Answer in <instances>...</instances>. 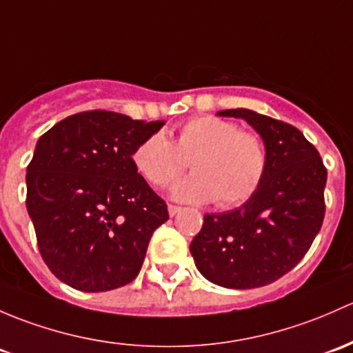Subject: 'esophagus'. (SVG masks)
Listing matches in <instances>:
<instances>
[{"label": "esophagus", "instance_id": "1", "mask_svg": "<svg viewBox=\"0 0 353 353\" xmlns=\"http://www.w3.org/2000/svg\"><path fill=\"white\" fill-rule=\"evenodd\" d=\"M167 210H169V214H170V216H176V214L179 213V211L183 210V208H181V206H176V205H169V206H167Z\"/></svg>", "mask_w": 353, "mask_h": 353}]
</instances>
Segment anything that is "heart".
Returning a JSON list of instances; mask_svg holds the SVG:
<instances>
[{
  "mask_svg": "<svg viewBox=\"0 0 353 353\" xmlns=\"http://www.w3.org/2000/svg\"><path fill=\"white\" fill-rule=\"evenodd\" d=\"M188 161L194 174L172 188L174 198L232 208L247 201L264 181L267 148L257 133L206 114L179 128L176 145L164 133H154L133 152L137 170L159 188L170 186Z\"/></svg>",
  "mask_w": 353,
  "mask_h": 353,
  "instance_id": "1",
  "label": "heart"
}]
</instances>
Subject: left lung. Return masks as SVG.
<instances>
[{
    "mask_svg": "<svg viewBox=\"0 0 353 353\" xmlns=\"http://www.w3.org/2000/svg\"><path fill=\"white\" fill-rule=\"evenodd\" d=\"M218 114L242 118L262 137L267 170L242 206L205 214L189 250L210 283L228 289L262 288L298 265L320 232L326 167L313 143L292 125L245 108Z\"/></svg>",
    "mask_w": 353,
    "mask_h": 353,
    "instance_id": "8db88e82",
    "label": "left lung"
}]
</instances>
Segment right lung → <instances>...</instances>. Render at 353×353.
I'll use <instances>...</instances> for the list:
<instances>
[{
	"mask_svg": "<svg viewBox=\"0 0 353 353\" xmlns=\"http://www.w3.org/2000/svg\"><path fill=\"white\" fill-rule=\"evenodd\" d=\"M164 121L92 110L59 121L27 167V210L40 255L57 279L84 292L132 283L167 205L133 164Z\"/></svg>",
	"mask_w": 353,
	"mask_h": 353,
	"instance_id": "obj_1",
	"label": "right lung"
}]
</instances>
